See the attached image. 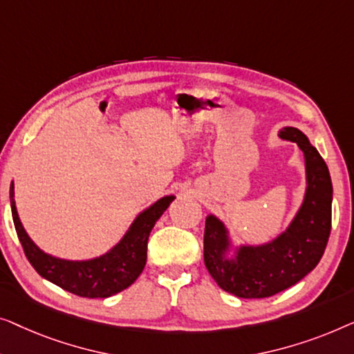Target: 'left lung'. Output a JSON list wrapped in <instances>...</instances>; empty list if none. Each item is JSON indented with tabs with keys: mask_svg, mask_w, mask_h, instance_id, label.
Instances as JSON below:
<instances>
[{
	"mask_svg": "<svg viewBox=\"0 0 354 354\" xmlns=\"http://www.w3.org/2000/svg\"><path fill=\"white\" fill-rule=\"evenodd\" d=\"M279 138L297 142L305 157V196L282 232L263 243H237L226 223L205 220L203 260L223 290L239 298H266L292 287L315 270L324 255L332 221V181L324 158L295 127Z\"/></svg>",
	"mask_w": 354,
	"mask_h": 354,
	"instance_id": "obj_1",
	"label": "left lung"
}]
</instances>
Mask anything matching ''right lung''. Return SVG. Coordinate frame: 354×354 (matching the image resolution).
<instances>
[{
	"label": "right lung",
	"instance_id": "obj_1",
	"mask_svg": "<svg viewBox=\"0 0 354 354\" xmlns=\"http://www.w3.org/2000/svg\"><path fill=\"white\" fill-rule=\"evenodd\" d=\"M11 212L24 252L35 271L64 290L84 298H107L125 290L141 274L147 260V241L158 218L176 196H165L134 218L123 237L102 255L88 260H66L41 250L19 218L14 181L9 189Z\"/></svg>",
	"mask_w": 354,
	"mask_h": 354
}]
</instances>
